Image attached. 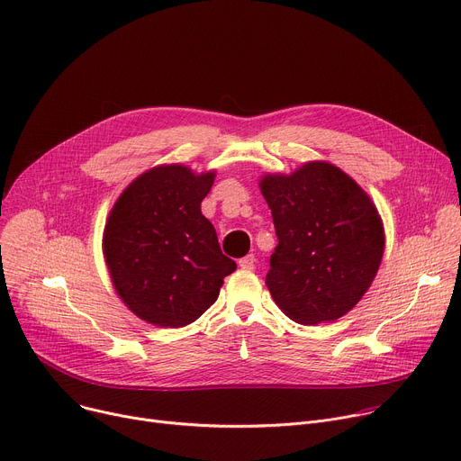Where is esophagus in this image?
Returning a JSON list of instances; mask_svg holds the SVG:
<instances>
[{
	"label": "esophagus",
	"instance_id": "34e87169",
	"mask_svg": "<svg viewBox=\"0 0 461 461\" xmlns=\"http://www.w3.org/2000/svg\"><path fill=\"white\" fill-rule=\"evenodd\" d=\"M255 264H257V258H255L253 255H247V257H243V258L238 262V266H240L241 269H247V271L255 269Z\"/></svg>",
	"mask_w": 461,
	"mask_h": 461
}]
</instances>
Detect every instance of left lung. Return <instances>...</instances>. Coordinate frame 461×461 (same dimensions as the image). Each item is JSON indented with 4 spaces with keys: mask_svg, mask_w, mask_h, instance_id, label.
<instances>
[{
    "mask_svg": "<svg viewBox=\"0 0 461 461\" xmlns=\"http://www.w3.org/2000/svg\"><path fill=\"white\" fill-rule=\"evenodd\" d=\"M258 186L278 236L266 276L273 301L301 325L339 320L371 288L384 257L373 199L327 160L264 173Z\"/></svg>",
    "mask_w": 461,
    "mask_h": 461,
    "instance_id": "obj_1",
    "label": "left lung"
}]
</instances>
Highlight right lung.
Segmentation results:
<instances>
[{"label":"right lung","mask_w":461,"mask_h":461,"mask_svg":"<svg viewBox=\"0 0 461 461\" xmlns=\"http://www.w3.org/2000/svg\"><path fill=\"white\" fill-rule=\"evenodd\" d=\"M216 169L158 164L120 194L103 230V257L123 304L146 323L179 329L194 323L236 269L218 243L201 201Z\"/></svg>","instance_id":"obj_1"}]
</instances>
